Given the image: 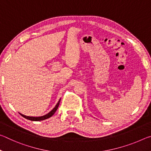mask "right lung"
Segmentation results:
<instances>
[{
    "label": "right lung",
    "mask_w": 151,
    "mask_h": 151,
    "mask_svg": "<svg viewBox=\"0 0 151 151\" xmlns=\"http://www.w3.org/2000/svg\"><path fill=\"white\" fill-rule=\"evenodd\" d=\"M60 102V100L58 101V103H57V104H56V106H55V108L53 109L52 110V111L48 112V114H45V115H44V116L35 117V116H25V115H24V114H20V115H21L22 116H23L24 118L27 119H28V120H30V121H43V120H45V119H48V118H50V117L52 116L53 115V114H54L55 113L56 111H57V110L58 109V106H59Z\"/></svg>",
    "instance_id": "add662e5"
}]
</instances>
